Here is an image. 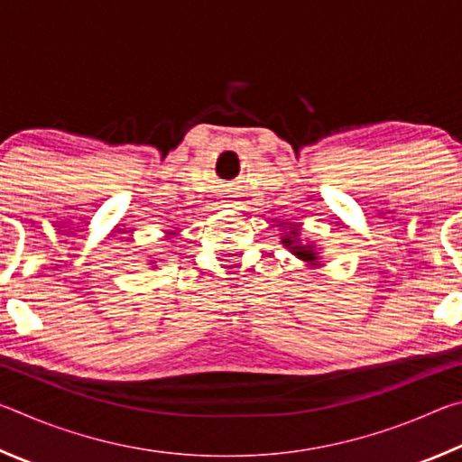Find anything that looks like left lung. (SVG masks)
<instances>
[{"label":"left lung","mask_w":462,"mask_h":462,"mask_svg":"<svg viewBox=\"0 0 462 462\" xmlns=\"http://www.w3.org/2000/svg\"><path fill=\"white\" fill-rule=\"evenodd\" d=\"M285 236L281 238V245H283L289 253L295 254L297 259L308 263V264H318L319 263V253L314 245H301L300 242V226H291L289 228L285 226Z\"/></svg>","instance_id":"obj_1"}]
</instances>
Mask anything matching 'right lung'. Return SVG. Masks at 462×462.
Masks as SVG:
<instances>
[{
	"mask_svg": "<svg viewBox=\"0 0 462 462\" xmlns=\"http://www.w3.org/2000/svg\"><path fill=\"white\" fill-rule=\"evenodd\" d=\"M175 236V232H169V238H173Z\"/></svg>",
	"mask_w": 462,
	"mask_h": 462,
	"instance_id": "right-lung-1",
	"label": "right lung"
}]
</instances>
